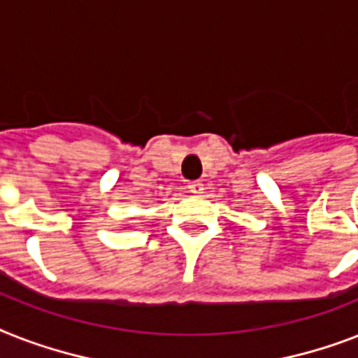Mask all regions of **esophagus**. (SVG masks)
<instances>
[{
  "label": "esophagus",
  "instance_id": "1",
  "mask_svg": "<svg viewBox=\"0 0 358 358\" xmlns=\"http://www.w3.org/2000/svg\"><path fill=\"white\" fill-rule=\"evenodd\" d=\"M187 189H189V193L200 194V193H202V191H204V184H202L200 180H196V182H189Z\"/></svg>",
  "mask_w": 358,
  "mask_h": 358
}]
</instances>
